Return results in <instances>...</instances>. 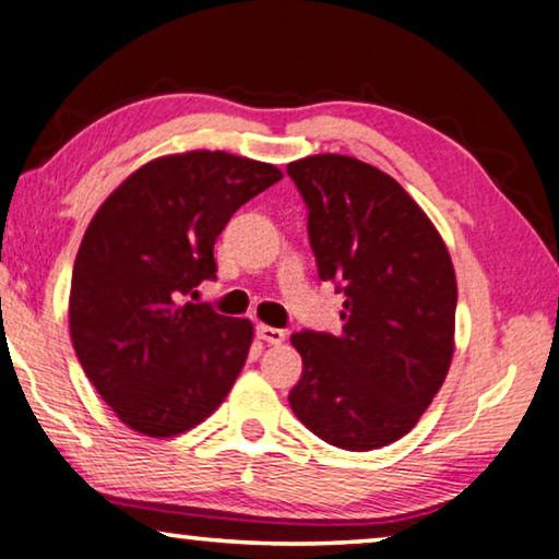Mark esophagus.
Instances as JSON below:
<instances>
[{"mask_svg":"<svg viewBox=\"0 0 559 559\" xmlns=\"http://www.w3.org/2000/svg\"><path fill=\"white\" fill-rule=\"evenodd\" d=\"M258 340H263L265 344H273V347H278V344L286 342V332H283V329H276V326L261 324V326H258Z\"/></svg>","mask_w":559,"mask_h":559,"instance_id":"esophagus-1","label":"esophagus"}]
</instances>
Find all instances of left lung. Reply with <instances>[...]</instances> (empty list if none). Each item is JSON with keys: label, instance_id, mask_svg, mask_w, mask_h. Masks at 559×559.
<instances>
[{"label": "left lung", "instance_id": "left-lung-1", "mask_svg": "<svg viewBox=\"0 0 559 559\" xmlns=\"http://www.w3.org/2000/svg\"><path fill=\"white\" fill-rule=\"evenodd\" d=\"M309 207L319 278L342 283V334L298 332L288 392L311 433L374 451L411 433L455 349V271L423 207L390 175L344 154L288 164Z\"/></svg>", "mask_w": 559, "mask_h": 559}]
</instances>
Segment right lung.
I'll return each instance as SVG.
<instances>
[{
  "label": "right lung",
  "mask_w": 559,
  "mask_h": 559,
  "mask_svg": "<svg viewBox=\"0 0 559 559\" xmlns=\"http://www.w3.org/2000/svg\"><path fill=\"white\" fill-rule=\"evenodd\" d=\"M281 177L227 152L169 154L126 177L93 215L70 283V340L123 426L171 438L227 397L253 321L185 296L215 278L212 248L233 212Z\"/></svg>",
  "instance_id": "right-lung-1"
}]
</instances>
